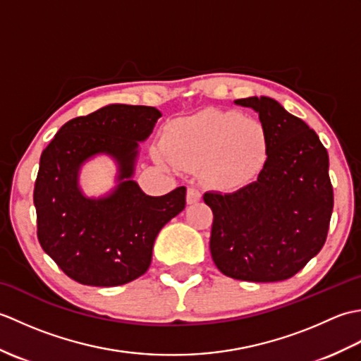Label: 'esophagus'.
I'll return each instance as SVG.
<instances>
[{
    "mask_svg": "<svg viewBox=\"0 0 361 361\" xmlns=\"http://www.w3.org/2000/svg\"><path fill=\"white\" fill-rule=\"evenodd\" d=\"M188 203L189 204H194V203H198L202 200V192L195 188H189L188 189Z\"/></svg>",
    "mask_w": 361,
    "mask_h": 361,
    "instance_id": "esophagus-1",
    "label": "esophagus"
}]
</instances>
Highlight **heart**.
I'll list each match as a JSON object with an SVG mask.
<instances>
[{
  "mask_svg": "<svg viewBox=\"0 0 361 361\" xmlns=\"http://www.w3.org/2000/svg\"><path fill=\"white\" fill-rule=\"evenodd\" d=\"M161 149L172 164L202 167L211 185L235 190L251 185L264 172L270 159V136L255 118L206 109L169 122Z\"/></svg>",
  "mask_w": 361,
  "mask_h": 361,
  "instance_id": "obj_1",
  "label": "heart"
}]
</instances>
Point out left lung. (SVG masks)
<instances>
[{"label":"left lung","instance_id":"1","mask_svg":"<svg viewBox=\"0 0 361 361\" xmlns=\"http://www.w3.org/2000/svg\"><path fill=\"white\" fill-rule=\"evenodd\" d=\"M270 136V159L251 185L206 192L214 214L211 256L225 276L278 282L295 276L326 242L334 209L329 155L318 135L271 97L237 99Z\"/></svg>","mask_w":361,"mask_h":361}]
</instances>
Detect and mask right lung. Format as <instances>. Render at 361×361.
Returning <instances> with one entry per match:
<instances>
[{
	"label": "right lung",
	"instance_id": "add662e5",
	"mask_svg": "<svg viewBox=\"0 0 361 361\" xmlns=\"http://www.w3.org/2000/svg\"><path fill=\"white\" fill-rule=\"evenodd\" d=\"M159 116L153 106L106 105L68 121L42 153L34 188L38 242L83 286L116 287L142 276L161 228L185 209V186L150 197L132 180L137 142L147 140ZM99 152L118 163V186L88 199L78 171Z\"/></svg>",
	"mask_w": 361,
	"mask_h": 361
}]
</instances>
